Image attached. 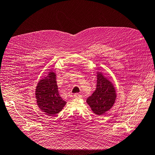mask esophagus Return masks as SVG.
Wrapping results in <instances>:
<instances>
[{
    "instance_id": "1",
    "label": "esophagus",
    "mask_w": 155,
    "mask_h": 155,
    "mask_svg": "<svg viewBox=\"0 0 155 155\" xmlns=\"http://www.w3.org/2000/svg\"><path fill=\"white\" fill-rule=\"evenodd\" d=\"M74 97L75 98H81L82 97V95L80 94H75V95H74Z\"/></svg>"
}]
</instances>
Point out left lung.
Here are the masks:
<instances>
[{
	"label": "left lung",
	"mask_w": 155,
	"mask_h": 155,
	"mask_svg": "<svg viewBox=\"0 0 155 155\" xmlns=\"http://www.w3.org/2000/svg\"><path fill=\"white\" fill-rule=\"evenodd\" d=\"M96 89L87 99V103L97 115L108 111L115 102L117 93L113 84L101 72H97Z\"/></svg>",
	"instance_id": "1"
}]
</instances>
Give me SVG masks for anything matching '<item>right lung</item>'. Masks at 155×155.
<instances>
[{
	"label": "right lung",
	"mask_w": 155,
	"mask_h": 155,
	"mask_svg": "<svg viewBox=\"0 0 155 155\" xmlns=\"http://www.w3.org/2000/svg\"><path fill=\"white\" fill-rule=\"evenodd\" d=\"M56 77V73L49 71L38 82L35 89L37 105L48 116H54L59 113L66 104L59 94Z\"/></svg>",
	"instance_id": "obj_1"
}]
</instances>
